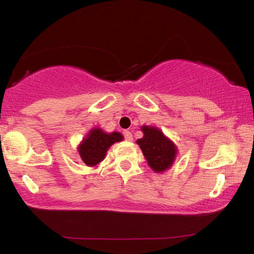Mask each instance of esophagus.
<instances>
[{"label": "esophagus", "mask_w": 254, "mask_h": 254, "mask_svg": "<svg viewBox=\"0 0 254 254\" xmlns=\"http://www.w3.org/2000/svg\"><path fill=\"white\" fill-rule=\"evenodd\" d=\"M124 136L126 138V141H133V134H131L129 130H125Z\"/></svg>", "instance_id": "esophagus-1"}]
</instances>
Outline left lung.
I'll list each match as a JSON object with an SVG mask.
<instances>
[{"instance_id": "1", "label": "left lung", "mask_w": 254, "mask_h": 254, "mask_svg": "<svg viewBox=\"0 0 254 254\" xmlns=\"http://www.w3.org/2000/svg\"><path fill=\"white\" fill-rule=\"evenodd\" d=\"M141 130L143 137L136 140V143L143 152L148 165L156 173L169 170L178 154L177 145L157 127L143 125Z\"/></svg>"}]
</instances>
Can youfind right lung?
Masks as SVG:
<instances>
[{
  "instance_id": "obj_1",
  "label": "right lung",
  "mask_w": 254,
  "mask_h": 254,
  "mask_svg": "<svg viewBox=\"0 0 254 254\" xmlns=\"http://www.w3.org/2000/svg\"><path fill=\"white\" fill-rule=\"evenodd\" d=\"M123 140L124 136L119 131L106 133L102 128L95 127L89 130V133L78 144V155L83 163L88 166H97L104 161L111 145Z\"/></svg>"
}]
</instances>
